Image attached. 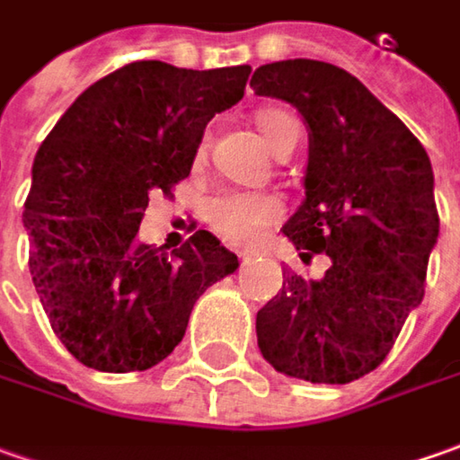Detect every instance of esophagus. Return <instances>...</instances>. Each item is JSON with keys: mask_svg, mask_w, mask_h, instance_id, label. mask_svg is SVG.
<instances>
[{"mask_svg": "<svg viewBox=\"0 0 460 460\" xmlns=\"http://www.w3.org/2000/svg\"><path fill=\"white\" fill-rule=\"evenodd\" d=\"M249 257H252V254H242V260H244V261L249 260Z\"/></svg>", "mask_w": 460, "mask_h": 460, "instance_id": "esophagus-1", "label": "esophagus"}]
</instances>
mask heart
Here are the masks:
<instances>
[{
    "instance_id": "heart-1",
    "label": "heart",
    "mask_w": 460,
    "mask_h": 460,
    "mask_svg": "<svg viewBox=\"0 0 460 460\" xmlns=\"http://www.w3.org/2000/svg\"><path fill=\"white\" fill-rule=\"evenodd\" d=\"M300 127L297 119L288 111L270 109L260 114V129L267 147L278 152L285 142V137ZM282 216V206L275 196L270 193H246V190H229L218 193L216 199L208 200L206 218L211 229L224 236L231 244H249L260 236L270 224H275Z\"/></svg>"
}]
</instances>
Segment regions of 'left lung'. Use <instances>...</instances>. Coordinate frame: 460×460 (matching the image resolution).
<instances>
[{"mask_svg": "<svg viewBox=\"0 0 460 460\" xmlns=\"http://www.w3.org/2000/svg\"><path fill=\"white\" fill-rule=\"evenodd\" d=\"M249 86L295 106L308 127L305 199L282 234L303 257H331L321 279L288 272L257 313L261 357L285 376L349 385L387 358L422 303L440 231L430 157L339 66L278 60L260 66Z\"/></svg>", "mask_w": 460, "mask_h": 460, "instance_id": "1", "label": "left lung"}]
</instances>
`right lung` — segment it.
<instances>
[{
  "label": "right lung",
  "instance_id": "right-lung-1",
  "mask_svg": "<svg viewBox=\"0 0 460 460\" xmlns=\"http://www.w3.org/2000/svg\"><path fill=\"white\" fill-rule=\"evenodd\" d=\"M249 66L137 60L88 86L32 163L30 275L60 343L96 372L172 354L206 288L239 260L208 231L170 254L137 242L152 190L190 175L206 124L244 96Z\"/></svg>",
  "mask_w": 460,
  "mask_h": 460
}]
</instances>
